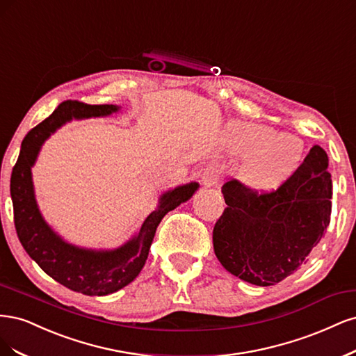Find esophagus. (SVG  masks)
<instances>
[{
	"label": "esophagus",
	"mask_w": 356,
	"mask_h": 356,
	"mask_svg": "<svg viewBox=\"0 0 356 356\" xmlns=\"http://www.w3.org/2000/svg\"><path fill=\"white\" fill-rule=\"evenodd\" d=\"M219 177H220V170L217 167H209L204 170L202 173V183L205 186H216L219 183Z\"/></svg>",
	"instance_id": "1"
}]
</instances>
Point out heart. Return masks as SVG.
Wrapping results in <instances>:
<instances>
[{
    "label": "heart",
    "instance_id": "b5f03b06",
    "mask_svg": "<svg viewBox=\"0 0 356 356\" xmlns=\"http://www.w3.org/2000/svg\"><path fill=\"white\" fill-rule=\"evenodd\" d=\"M232 146L239 154H251L243 179L251 188L272 189L289 179L303 159V145L293 136H280L266 125L238 124Z\"/></svg>",
    "mask_w": 356,
    "mask_h": 356
}]
</instances>
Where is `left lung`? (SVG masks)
<instances>
[{"label":"left lung","instance_id":"obj_1","mask_svg":"<svg viewBox=\"0 0 356 356\" xmlns=\"http://www.w3.org/2000/svg\"><path fill=\"white\" fill-rule=\"evenodd\" d=\"M327 168L325 151L314 146L277 189L259 192L236 179L226 181L227 207L213 229L222 266L243 281L268 286L306 265L330 225Z\"/></svg>","mask_w":356,"mask_h":356}]
</instances>
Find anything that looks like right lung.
Listing matches in <instances>:
<instances>
[{"label":"right lung","instance_id":"right-lung-1","mask_svg":"<svg viewBox=\"0 0 356 356\" xmlns=\"http://www.w3.org/2000/svg\"><path fill=\"white\" fill-rule=\"evenodd\" d=\"M118 111L115 105H87L78 100H65L49 118L33 127L22 142L17 161L11 171L10 193L13 200L15 227L19 241L38 266L59 284L87 296H106L130 284L142 270L149 247L163 217L188 201L198 189V183L179 186L163 195L158 209L146 217L139 234L113 251H88L66 244L42 220L38 211L31 177V167L44 140L66 121L109 115Z\"/></svg>","mask_w":356,"mask_h":356}]
</instances>
